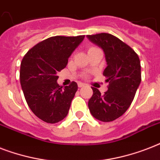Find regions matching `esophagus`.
I'll list each match as a JSON object with an SVG mask.
<instances>
[{
    "instance_id": "esophagus-1",
    "label": "esophagus",
    "mask_w": 160,
    "mask_h": 160,
    "mask_svg": "<svg viewBox=\"0 0 160 160\" xmlns=\"http://www.w3.org/2000/svg\"><path fill=\"white\" fill-rule=\"evenodd\" d=\"M78 86H79L80 88H81V87H83V86H85V84H83V83H81V82H79L78 83Z\"/></svg>"
}]
</instances>
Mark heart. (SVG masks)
<instances>
[{"label":"heart","mask_w":160,"mask_h":160,"mask_svg":"<svg viewBox=\"0 0 160 160\" xmlns=\"http://www.w3.org/2000/svg\"><path fill=\"white\" fill-rule=\"evenodd\" d=\"M90 49H95V48H94V47H92V48H90Z\"/></svg>","instance_id":"b5f03b06"}]
</instances>
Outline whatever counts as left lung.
<instances>
[{"instance_id":"obj_1","label":"left lung","mask_w":160,"mask_h":160,"mask_svg":"<svg viewBox=\"0 0 160 160\" xmlns=\"http://www.w3.org/2000/svg\"><path fill=\"white\" fill-rule=\"evenodd\" d=\"M92 43L102 49L107 66L103 75L109 82L108 90L101 95L95 87L88 106L93 117L110 122L125 113L131 105L141 82L139 56L131 47L108 33L87 36Z\"/></svg>"}]
</instances>
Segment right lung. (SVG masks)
<instances>
[{
  "label": "right lung",
  "mask_w": 160,
  "mask_h": 160,
  "mask_svg": "<svg viewBox=\"0 0 160 160\" xmlns=\"http://www.w3.org/2000/svg\"><path fill=\"white\" fill-rule=\"evenodd\" d=\"M85 36H52L31 48L22 59L21 85L27 105L41 120L55 124L66 117L78 90L76 82L58 85L57 73L67 65L68 59Z\"/></svg>",
  "instance_id": "1"
}]
</instances>
